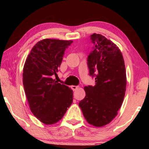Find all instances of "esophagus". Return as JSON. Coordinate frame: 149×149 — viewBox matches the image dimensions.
Returning a JSON list of instances; mask_svg holds the SVG:
<instances>
[{
	"label": "esophagus",
	"mask_w": 149,
	"mask_h": 149,
	"mask_svg": "<svg viewBox=\"0 0 149 149\" xmlns=\"http://www.w3.org/2000/svg\"><path fill=\"white\" fill-rule=\"evenodd\" d=\"M70 88L72 89L73 91H75L77 88H78V87H77V86H75V85H72V86L70 87Z\"/></svg>",
	"instance_id": "34e87169"
}]
</instances>
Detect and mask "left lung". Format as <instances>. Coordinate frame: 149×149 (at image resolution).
I'll list each match as a JSON object with an SVG mask.
<instances>
[{
  "label": "left lung",
  "instance_id": "1",
  "mask_svg": "<svg viewBox=\"0 0 149 149\" xmlns=\"http://www.w3.org/2000/svg\"><path fill=\"white\" fill-rule=\"evenodd\" d=\"M90 39L94 45L87 57L89 75L94 86L84 87L85 97L79 107L86 121L95 127L109 123L121 107L126 88V72L121 51L111 40L99 34Z\"/></svg>",
  "mask_w": 149,
  "mask_h": 149
}]
</instances>
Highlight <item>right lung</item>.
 <instances>
[{
    "mask_svg": "<svg viewBox=\"0 0 149 149\" xmlns=\"http://www.w3.org/2000/svg\"><path fill=\"white\" fill-rule=\"evenodd\" d=\"M72 40L43 39L32 49L24 66L23 85L30 110L47 125L62 119L73 100L72 90L54 79Z\"/></svg>",
    "mask_w": 149,
    "mask_h": 149,
    "instance_id": "right-lung-1",
    "label": "right lung"
}]
</instances>
